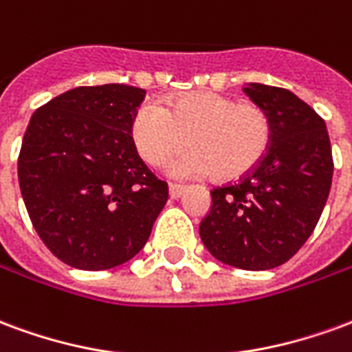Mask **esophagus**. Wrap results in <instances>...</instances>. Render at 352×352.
Segmentation results:
<instances>
[{"label": "esophagus", "instance_id": "esophagus-1", "mask_svg": "<svg viewBox=\"0 0 352 352\" xmlns=\"http://www.w3.org/2000/svg\"><path fill=\"white\" fill-rule=\"evenodd\" d=\"M184 190H186V186H183V184H169V198H181Z\"/></svg>", "mask_w": 352, "mask_h": 352}]
</instances>
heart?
I'll use <instances>...</instances> for the list:
<instances>
[{
  "mask_svg": "<svg viewBox=\"0 0 352 352\" xmlns=\"http://www.w3.org/2000/svg\"><path fill=\"white\" fill-rule=\"evenodd\" d=\"M131 138L141 158L156 166L188 141L168 171L177 179L214 173L234 181L258 166L272 143V122L264 109L239 103L219 92H190L166 103L145 101L131 122Z\"/></svg>",
  "mask_w": 352,
  "mask_h": 352,
  "instance_id": "heart-1",
  "label": "heart"
}]
</instances>
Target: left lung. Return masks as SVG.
Returning <instances> with one entry per match:
<instances>
[{"label": "left lung", "instance_id": "1", "mask_svg": "<svg viewBox=\"0 0 352 352\" xmlns=\"http://www.w3.org/2000/svg\"><path fill=\"white\" fill-rule=\"evenodd\" d=\"M243 92L270 118L272 143L249 175L211 192L199 237L222 264L260 272L285 264L309 239L330 194L333 160L324 120L296 94L260 82Z\"/></svg>", "mask_w": 352, "mask_h": 352}]
</instances>
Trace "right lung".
I'll return each instance as SVG.
<instances>
[{"instance_id":"obj_1","label":"right lung","mask_w":352,"mask_h":352,"mask_svg":"<svg viewBox=\"0 0 352 352\" xmlns=\"http://www.w3.org/2000/svg\"><path fill=\"white\" fill-rule=\"evenodd\" d=\"M143 88L79 87L35 111L19 183L35 232L64 264L100 272L145 247L168 184L139 158L131 122Z\"/></svg>"}]
</instances>
